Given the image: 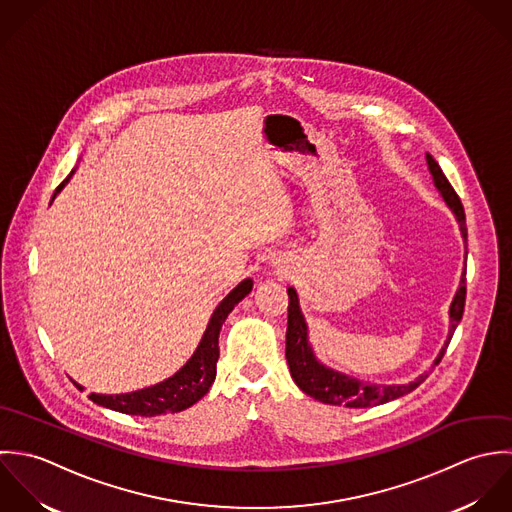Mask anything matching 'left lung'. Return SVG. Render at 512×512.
Segmentation results:
<instances>
[{"mask_svg": "<svg viewBox=\"0 0 512 512\" xmlns=\"http://www.w3.org/2000/svg\"><path fill=\"white\" fill-rule=\"evenodd\" d=\"M425 160H427V168H429L433 186L437 188L443 202L453 211V215L459 223V231H461V237L465 241V261H467V225H465L463 204H461L459 196L455 194V190L451 188V184L445 178L439 164L433 160V156L425 154ZM465 269H467V265H465ZM465 269L461 273L459 289H457V293L451 301V307H449L447 340L443 342V346H441L437 358L433 360L431 368H435L441 362V358H443V354H445V350L451 342V336H453L457 324L463 318L465 295H467V283H465V273L467 271ZM287 293H289V322H287V350H285V356H287V364H289V370H291V376H293L295 384L310 398H314L322 404H328V406H344V408L356 409L372 408V406H380V404H386V402H392V400H398V398L406 396L409 392H413L421 382H425V378L429 376L431 370L419 374L413 382H408V384H370V382L358 380L354 376L342 374V372L322 364L316 358L314 348L310 346L308 324L305 320V314L301 310V305H299V295L293 287H289Z\"/></svg>", "mask_w": 512, "mask_h": 512, "instance_id": "obj_1", "label": "left lung"}]
</instances>
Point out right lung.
I'll return each mask as SVG.
<instances>
[{
	"mask_svg": "<svg viewBox=\"0 0 512 512\" xmlns=\"http://www.w3.org/2000/svg\"><path fill=\"white\" fill-rule=\"evenodd\" d=\"M75 170L69 174V178L55 190L51 202L55 196L65 188V184L71 180ZM253 289L251 279H243L217 307L213 310L204 336L192 354V358L168 380L130 392V394H91L89 398L103 406L114 409L128 415H142V417H154L164 413H178L200 402L209 392L213 380H215V364L219 358V330L227 318V314L239 305ZM79 386V384H77Z\"/></svg>",
	"mask_w": 512,
	"mask_h": 512,
	"instance_id": "add662e5",
	"label": "right lung"
}]
</instances>
